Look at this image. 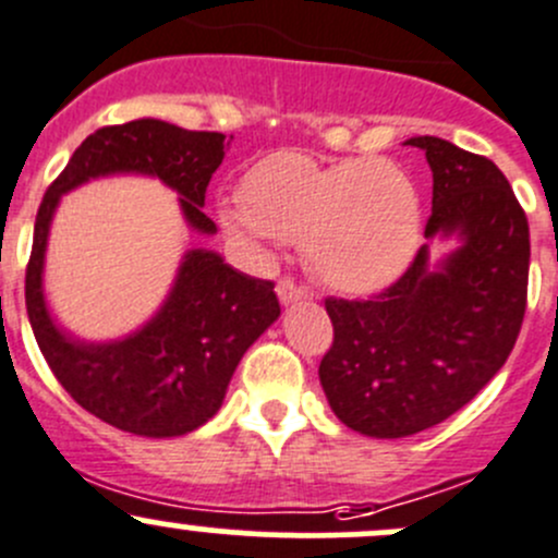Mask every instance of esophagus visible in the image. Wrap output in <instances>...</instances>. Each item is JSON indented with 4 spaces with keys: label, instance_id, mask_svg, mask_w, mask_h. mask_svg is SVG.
Wrapping results in <instances>:
<instances>
[{
    "label": "esophagus",
    "instance_id": "esophagus-1",
    "mask_svg": "<svg viewBox=\"0 0 558 558\" xmlns=\"http://www.w3.org/2000/svg\"><path fill=\"white\" fill-rule=\"evenodd\" d=\"M278 296H280V302H283V305H289V302L307 300V296H311V289H307V286L294 283L291 278H283L278 283Z\"/></svg>",
    "mask_w": 558,
    "mask_h": 558
}]
</instances>
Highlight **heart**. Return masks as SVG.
<instances>
[{
  "label": "heart",
  "instance_id": "b5f03b06",
  "mask_svg": "<svg viewBox=\"0 0 558 558\" xmlns=\"http://www.w3.org/2000/svg\"><path fill=\"white\" fill-rule=\"evenodd\" d=\"M229 232L258 253L302 243L326 286L364 294L391 283L421 240V202L413 180L373 156L320 165L278 150L251 167L243 196L221 207Z\"/></svg>",
  "mask_w": 558,
  "mask_h": 558
}]
</instances>
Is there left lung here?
Wrapping results in <instances>:
<instances>
[{
    "instance_id": "1",
    "label": "left lung",
    "mask_w": 558,
    "mask_h": 558,
    "mask_svg": "<svg viewBox=\"0 0 558 558\" xmlns=\"http://www.w3.org/2000/svg\"><path fill=\"white\" fill-rule=\"evenodd\" d=\"M432 167L424 234L464 245L432 272L426 245L369 300L326 296L335 340L318 367L337 418L367 437H408L464 408L513 351L526 313L529 221L486 156L413 137Z\"/></svg>"
}]
</instances>
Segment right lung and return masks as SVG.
I'll return each instance as SVG.
<instances>
[{
  "mask_svg": "<svg viewBox=\"0 0 558 558\" xmlns=\"http://www.w3.org/2000/svg\"><path fill=\"white\" fill-rule=\"evenodd\" d=\"M229 143L232 137L221 132H189L156 118L102 126L83 140L39 202L26 264V313L37 345L64 391L116 429L178 437L213 418L243 353L280 315L275 283L238 272L218 253L191 251L170 300L143 331L110 345H83L61 335L45 311L50 216L59 196L88 178L145 172L183 196L191 227L213 234L216 223L202 205Z\"/></svg>",
  "mask_w": 558,
  "mask_h": 558,
  "instance_id": "right-lung-1",
  "label": "right lung"
}]
</instances>
